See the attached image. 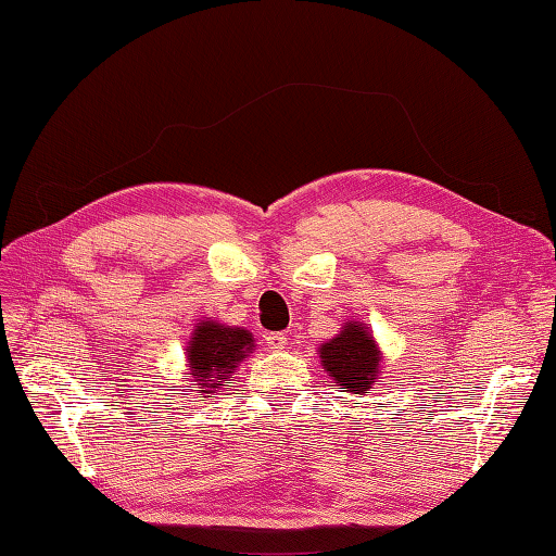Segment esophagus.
<instances>
[{"label": "esophagus", "mask_w": 556, "mask_h": 556, "mask_svg": "<svg viewBox=\"0 0 556 556\" xmlns=\"http://www.w3.org/2000/svg\"><path fill=\"white\" fill-rule=\"evenodd\" d=\"M265 344L269 351H285V349H289V339L285 332H269L265 337Z\"/></svg>", "instance_id": "1"}]
</instances>
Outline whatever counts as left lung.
Returning a JSON list of instances; mask_svg holds the SVG:
<instances>
[{
	"label": "left lung",
	"mask_w": 556,
	"mask_h": 556,
	"mask_svg": "<svg viewBox=\"0 0 556 556\" xmlns=\"http://www.w3.org/2000/svg\"><path fill=\"white\" fill-rule=\"evenodd\" d=\"M320 358L339 392L368 396L375 382H380L382 353L368 327L361 323L349 320L334 339L325 341Z\"/></svg>",
	"instance_id": "left-lung-1"
}]
</instances>
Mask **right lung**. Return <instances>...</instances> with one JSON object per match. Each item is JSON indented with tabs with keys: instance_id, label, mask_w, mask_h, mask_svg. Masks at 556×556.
Wrapping results in <instances>:
<instances>
[{
	"instance_id": "right-lung-1",
	"label": "right lung",
	"mask_w": 556,
	"mask_h": 556,
	"mask_svg": "<svg viewBox=\"0 0 556 556\" xmlns=\"http://www.w3.org/2000/svg\"><path fill=\"white\" fill-rule=\"evenodd\" d=\"M253 334L243 327H227L215 320L198 323L186 346V375L193 377V392H198L205 401L207 394H215L222 387H229L233 370L239 368V363L248 353H253Z\"/></svg>"
}]
</instances>
